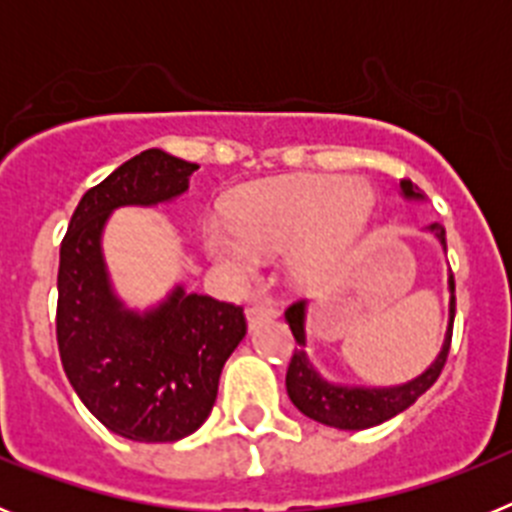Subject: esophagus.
I'll use <instances>...</instances> for the list:
<instances>
[{
	"label": "esophagus",
	"mask_w": 512,
	"mask_h": 512,
	"mask_svg": "<svg viewBox=\"0 0 512 512\" xmlns=\"http://www.w3.org/2000/svg\"><path fill=\"white\" fill-rule=\"evenodd\" d=\"M279 315L277 305H271V302H261V305H251L246 310V318H248V325L251 328H256L259 323H264V320H274Z\"/></svg>",
	"instance_id": "esophagus-1"
}]
</instances>
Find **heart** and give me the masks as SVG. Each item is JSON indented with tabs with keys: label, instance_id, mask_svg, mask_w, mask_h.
Masks as SVG:
<instances>
[{
	"label": "heart",
	"instance_id": "b5f03b06",
	"mask_svg": "<svg viewBox=\"0 0 512 512\" xmlns=\"http://www.w3.org/2000/svg\"><path fill=\"white\" fill-rule=\"evenodd\" d=\"M374 192L359 179L289 176L243 189L230 223L205 228V248L235 277L256 271L261 253L289 251V271L302 284L336 274L372 225Z\"/></svg>",
	"mask_w": 512,
	"mask_h": 512
}]
</instances>
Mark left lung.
Instances as JSON below:
<instances>
[{
  "instance_id": "8db88e82",
  "label": "left lung",
  "mask_w": 512,
  "mask_h": 512,
  "mask_svg": "<svg viewBox=\"0 0 512 512\" xmlns=\"http://www.w3.org/2000/svg\"><path fill=\"white\" fill-rule=\"evenodd\" d=\"M402 194L420 200L423 194L410 179L400 182ZM441 246L446 248V228L443 225H431ZM451 289V305H449V330L443 338V348L438 359L433 361L418 379L400 387H382V390H366V387H341V384H330L312 369L310 359L305 351V302L297 300L287 307L284 318H287L292 336L297 346L292 361L287 369V392L289 400L295 402V408L305 413L307 418L318 420V423L333 425L341 431H364L372 425L384 423V420L395 418L397 413L408 410L423 392H428L441 377L446 359H449L451 333H454V315H456V295H454V274L449 279Z\"/></svg>"
}]
</instances>
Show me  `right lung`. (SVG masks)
Masks as SVG:
<instances>
[{"instance_id": "obj_1", "label": "right lung", "mask_w": 512, "mask_h": 512, "mask_svg": "<svg viewBox=\"0 0 512 512\" xmlns=\"http://www.w3.org/2000/svg\"><path fill=\"white\" fill-rule=\"evenodd\" d=\"M197 169L158 148L143 151L81 197L61 241L63 372L89 413L130 441L169 443L197 431L215 405L225 361L246 336L241 305L176 287L164 305L135 315L107 282L99 248L107 215L171 200Z\"/></svg>"}]
</instances>
